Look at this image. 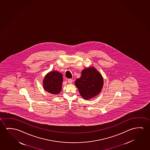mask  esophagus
<instances>
[{
  "label": "esophagus",
  "mask_w": 150,
  "mask_h": 150,
  "mask_svg": "<svg viewBox=\"0 0 150 150\" xmlns=\"http://www.w3.org/2000/svg\"><path fill=\"white\" fill-rule=\"evenodd\" d=\"M73 82V80L71 79H68V83H71Z\"/></svg>",
  "instance_id": "1"
}]
</instances>
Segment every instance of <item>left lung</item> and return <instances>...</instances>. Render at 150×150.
Returning a JSON list of instances; mask_svg holds the SVG:
<instances>
[{
	"instance_id": "8db88e82",
	"label": "left lung",
	"mask_w": 150,
	"mask_h": 150,
	"mask_svg": "<svg viewBox=\"0 0 150 150\" xmlns=\"http://www.w3.org/2000/svg\"><path fill=\"white\" fill-rule=\"evenodd\" d=\"M75 83L81 96L85 99H90L101 91L103 79L95 67H90L83 69L81 77L76 79Z\"/></svg>"
}]
</instances>
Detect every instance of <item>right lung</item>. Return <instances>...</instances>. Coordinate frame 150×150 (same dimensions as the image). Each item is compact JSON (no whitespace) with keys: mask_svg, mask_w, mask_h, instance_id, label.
<instances>
[{"mask_svg":"<svg viewBox=\"0 0 150 150\" xmlns=\"http://www.w3.org/2000/svg\"><path fill=\"white\" fill-rule=\"evenodd\" d=\"M62 82V75L61 73L57 71H51L44 79V89L50 93L58 94L61 90Z\"/></svg>","mask_w":150,"mask_h":150,"instance_id":"obj_1","label":"right lung"}]
</instances>
